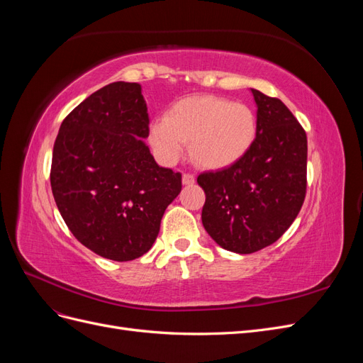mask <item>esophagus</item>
<instances>
[{"mask_svg":"<svg viewBox=\"0 0 363 363\" xmlns=\"http://www.w3.org/2000/svg\"><path fill=\"white\" fill-rule=\"evenodd\" d=\"M195 183V175L194 174H189V172H184L183 174V184L186 186H191Z\"/></svg>","mask_w":363,"mask_h":363,"instance_id":"1","label":"esophagus"}]
</instances>
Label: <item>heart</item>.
Wrapping results in <instances>:
<instances>
[{"mask_svg":"<svg viewBox=\"0 0 363 363\" xmlns=\"http://www.w3.org/2000/svg\"><path fill=\"white\" fill-rule=\"evenodd\" d=\"M257 121L251 108L221 96H192L174 104L167 118L150 125V144L164 163L177 162L191 142V156L208 169L236 163L256 139Z\"/></svg>","mask_w":363,"mask_h":363,"instance_id":"b5f03b06","label":"heart"}]
</instances>
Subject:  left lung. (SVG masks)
<instances>
[{
	"label": "left lung",
	"instance_id": "8db88e82",
	"mask_svg": "<svg viewBox=\"0 0 363 363\" xmlns=\"http://www.w3.org/2000/svg\"><path fill=\"white\" fill-rule=\"evenodd\" d=\"M251 92L257 104L252 145L228 168L196 179L206 194V232L239 255L276 242L301 211L307 188L304 128L279 98Z\"/></svg>",
	"mask_w": 363,
	"mask_h": 363
}]
</instances>
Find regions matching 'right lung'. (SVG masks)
Wrapping results in <instances>:
<instances>
[{"instance_id": "right-lung-1", "label": "right lung", "mask_w": 363, "mask_h": 363, "mask_svg": "<svg viewBox=\"0 0 363 363\" xmlns=\"http://www.w3.org/2000/svg\"><path fill=\"white\" fill-rule=\"evenodd\" d=\"M148 124L140 84L115 82L77 106L54 142V200L75 239L101 257L144 256L182 191V174L159 167L145 145Z\"/></svg>"}]
</instances>
